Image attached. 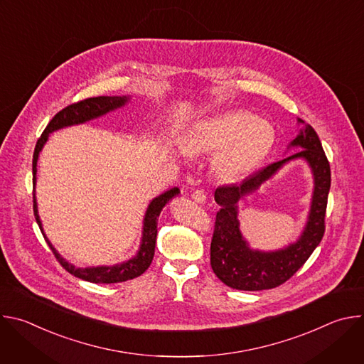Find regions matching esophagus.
<instances>
[{"label": "esophagus", "instance_id": "1", "mask_svg": "<svg viewBox=\"0 0 364 364\" xmlns=\"http://www.w3.org/2000/svg\"><path fill=\"white\" fill-rule=\"evenodd\" d=\"M193 198H194V201L203 204V203L207 200V194L204 193V190H196V191L193 193Z\"/></svg>", "mask_w": 364, "mask_h": 364}]
</instances>
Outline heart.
<instances>
[{"label": "heart", "mask_w": 364, "mask_h": 364, "mask_svg": "<svg viewBox=\"0 0 364 364\" xmlns=\"http://www.w3.org/2000/svg\"><path fill=\"white\" fill-rule=\"evenodd\" d=\"M275 144V131L264 119L243 111H230L197 122L183 138L188 155H215L219 180L236 183L261 166Z\"/></svg>", "instance_id": "b5f03b06"}]
</instances>
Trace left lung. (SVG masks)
<instances>
[{
	"label": "left lung",
	"mask_w": 364,
	"mask_h": 364,
	"mask_svg": "<svg viewBox=\"0 0 364 364\" xmlns=\"http://www.w3.org/2000/svg\"><path fill=\"white\" fill-rule=\"evenodd\" d=\"M298 122L304 124L301 119ZM291 146H298L299 151L249 176L240 184L222 186L215 191V200L220 205V210L216 215L210 245V264L216 277L230 288L262 291L282 285L306 262L324 236L331 184L330 163L317 132L311 125H305L299 131L289 144ZM296 158L305 159L315 176V191L307 225L299 240L284 250L274 252L253 251L240 233L237 203L255 191L284 164Z\"/></svg>",
	"instance_id": "obj_1"
}]
</instances>
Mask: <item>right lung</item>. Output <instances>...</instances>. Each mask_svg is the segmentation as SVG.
<instances>
[{
	"label": "right lung",
	"mask_w": 364,
	"mask_h": 364,
	"mask_svg": "<svg viewBox=\"0 0 364 364\" xmlns=\"http://www.w3.org/2000/svg\"><path fill=\"white\" fill-rule=\"evenodd\" d=\"M128 96H97V97H87L83 99L80 102L72 103V105L66 107L65 109H62L60 112H58L55 115V118L48 122V125L46 127V129L43 131L41 136L38 138L36 148H34V154H33V210H34V218L36 222L47 242V245L50 246L51 252L55 253L56 259L59 261V264L72 275H75L76 278H80L83 281L87 282H93V284H117V282H125L129 279H134L139 275H142L148 267L152 262L154 257V252H155V240H157V220L159 216L163 210V207L174 197L180 193V190L177 187L167 190L166 193L160 194L159 197H155L145 212V218H144V226H142V237H141V245H139V250L138 253L129 259L127 262L114 265V267H96V268H76L75 265L66 262L65 259L58 253V250L53 247V245L50 243V240L47 239V236L44 235L41 222H40V216L37 212V201H36V194H34V188H36V174H37V160H38V154L43 148V145L46 144V141L48 139V134H51L53 131H58L60 128L65 127H70V125H77V124H83L86 121L99 118L102 115H105L111 111H115L117 108L124 107L125 103L128 102Z\"/></svg>",
	"instance_id": "add662e5"
}]
</instances>
